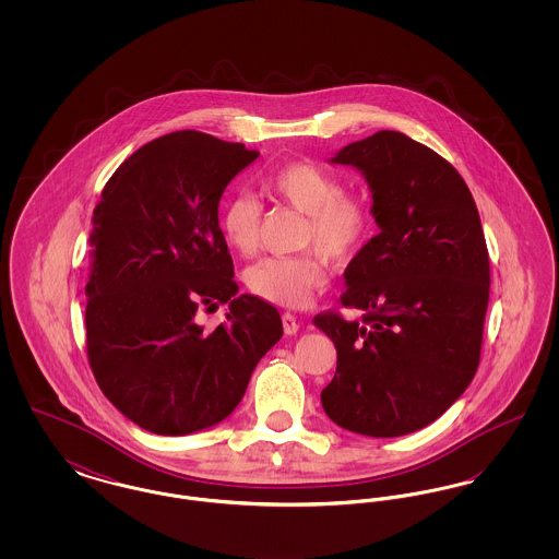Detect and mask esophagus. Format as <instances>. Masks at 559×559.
Returning <instances> with one entry per match:
<instances>
[{"label": "esophagus", "instance_id": "obj_1", "mask_svg": "<svg viewBox=\"0 0 559 559\" xmlns=\"http://www.w3.org/2000/svg\"><path fill=\"white\" fill-rule=\"evenodd\" d=\"M283 329H285L287 335H295L299 331V322L295 319V314H292V312L283 314Z\"/></svg>", "mask_w": 559, "mask_h": 559}]
</instances>
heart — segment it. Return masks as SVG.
Returning a JSON list of instances; mask_svg holds the SVG:
<instances>
[{
	"label": "heart",
	"mask_w": 559,
	"mask_h": 559,
	"mask_svg": "<svg viewBox=\"0 0 559 559\" xmlns=\"http://www.w3.org/2000/svg\"><path fill=\"white\" fill-rule=\"evenodd\" d=\"M262 185L272 197L306 213L301 245L319 251L253 264L245 274L247 289L274 306L304 308L329 281L322 254L333 264H346L367 247L372 237L371 210L362 199L344 194L337 176L306 160L270 171ZM219 228L239 255H253L262 235L260 203L249 194H237L224 205Z\"/></svg>",
	"instance_id": "obj_1"
}]
</instances>
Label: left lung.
Returning a JSON list of instances; mask_svg holds the SVG:
<instances>
[{
    "mask_svg": "<svg viewBox=\"0 0 559 559\" xmlns=\"http://www.w3.org/2000/svg\"><path fill=\"white\" fill-rule=\"evenodd\" d=\"M329 163L362 174L379 235L344 272L342 304L360 320H312L335 344L320 402L347 431L396 438L447 413L478 371L490 293L474 197L449 160L381 130Z\"/></svg>",
    "mask_w": 559,
    "mask_h": 559,
    "instance_id": "left-lung-1",
    "label": "left lung"
}]
</instances>
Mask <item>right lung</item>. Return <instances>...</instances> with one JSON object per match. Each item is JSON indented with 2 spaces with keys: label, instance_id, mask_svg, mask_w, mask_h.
<instances>
[{
  "label": "right lung",
  "instance_id": "obj_1",
  "mask_svg": "<svg viewBox=\"0 0 559 559\" xmlns=\"http://www.w3.org/2000/svg\"><path fill=\"white\" fill-rule=\"evenodd\" d=\"M258 157L207 133H167L119 165L94 210L87 358L103 394L146 431L224 421L283 337L274 306L237 295L217 219L224 190ZM219 302L227 322L205 330L195 312Z\"/></svg>",
  "mask_w": 559,
  "mask_h": 559
}]
</instances>
